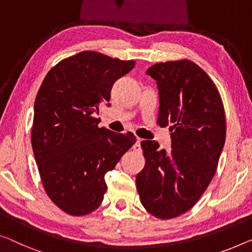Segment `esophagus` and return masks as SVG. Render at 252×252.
Returning a JSON list of instances; mask_svg holds the SVG:
<instances>
[{
  "label": "esophagus",
  "mask_w": 252,
  "mask_h": 252,
  "mask_svg": "<svg viewBox=\"0 0 252 252\" xmlns=\"http://www.w3.org/2000/svg\"><path fill=\"white\" fill-rule=\"evenodd\" d=\"M141 140H142V139H140V138H137L136 144H134V146H133V149L136 150V152H140V150H141V145H140Z\"/></svg>",
  "instance_id": "34e87169"
}]
</instances>
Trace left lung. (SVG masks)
Listing matches in <instances>:
<instances>
[{
    "label": "left lung",
    "mask_w": 252,
    "mask_h": 252,
    "mask_svg": "<svg viewBox=\"0 0 252 252\" xmlns=\"http://www.w3.org/2000/svg\"><path fill=\"white\" fill-rule=\"evenodd\" d=\"M146 73L159 90L157 125H172V150L141 141L146 162L137 190L149 214L171 220L196 205L216 173L226 136L225 111L216 85L190 60L156 63Z\"/></svg>",
    "instance_id": "obj_1"
}]
</instances>
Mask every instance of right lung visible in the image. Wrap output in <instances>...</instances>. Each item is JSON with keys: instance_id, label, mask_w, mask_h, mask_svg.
I'll return each mask as SVG.
<instances>
[{"instance_id": "right-lung-1", "label": "right lung", "mask_w": 252, "mask_h": 252, "mask_svg": "<svg viewBox=\"0 0 252 252\" xmlns=\"http://www.w3.org/2000/svg\"><path fill=\"white\" fill-rule=\"evenodd\" d=\"M125 61L85 51L48 71L37 93L32 145L48 198L71 216H85L102 204L105 174L136 142L132 132L99 127L100 105L119 78L133 69Z\"/></svg>"}]
</instances>
